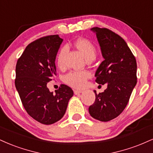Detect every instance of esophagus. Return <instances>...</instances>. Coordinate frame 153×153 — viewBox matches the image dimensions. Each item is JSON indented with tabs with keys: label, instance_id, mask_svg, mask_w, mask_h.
Wrapping results in <instances>:
<instances>
[{
	"label": "esophagus",
	"instance_id": "esophagus-1",
	"mask_svg": "<svg viewBox=\"0 0 153 153\" xmlns=\"http://www.w3.org/2000/svg\"><path fill=\"white\" fill-rule=\"evenodd\" d=\"M82 92V91H80V90H75L74 91V94L75 95H79L80 94H81Z\"/></svg>",
	"mask_w": 153,
	"mask_h": 153
}]
</instances>
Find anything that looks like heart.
I'll use <instances>...</instances> for the list:
<instances>
[{"instance_id": "heart-1", "label": "heart", "mask_w": 153, "mask_h": 153, "mask_svg": "<svg viewBox=\"0 0 153 153\" xmlns=\"http://www.w3.org/2000/svg\"><path fill=\"white\" fill-rule=\"evenodd\" d=\"M76 48L83 54L87 60H93L97 54V50L94 44L85 38H80L77 39L74 43ZM67 52L65 47H62L57 54L56 62L59 68L64 66L65 55ZM91 77L88 71H71L65 75L64 81L66 84L74 88H82L85 86L87 80Z\"/></svg>"}]
</instances>
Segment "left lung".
I'll return each mask as SVG.
<instances>
[{"mask_svg":"<svg viewBox=\"0 0 153 153\" xmlns=\"http://www.w3.org/2000/svg\"><path fill=\"white\" fill-rule=\"evenodd\" d=\"M104 60L96 72V82L107 88L96 94L88 108L93 118L108 122L122 114L129 101L137 81V62L127 42L107 28L94 27Z\"/></svg>","mask_w":153,"mask_h":153,"instance_id":"left-lung-1","label":"left lung"}]
</instances>
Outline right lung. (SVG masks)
Masks as SVG:
<instances>
[{
	"label": "right lung",
	"mask_w": 153,
	"mask_h": 153,
	"mask_svg": "<svg viewBox=\"0 0 153 153\" xmlns=\"http://www.w3.org/2000/svg\"><path fill=\"white\" fill-rule=\"evenodd\" d=\"M62 42L58 34L34 40L26 46L16 65L15 85L23 106L28 114L44 124L62 119L73 96L65 84L54 94L47 87L57 74L54 61Z\"/></svg>",
	"instance_id": "add662e5"
}]
</instances>
